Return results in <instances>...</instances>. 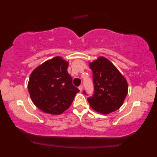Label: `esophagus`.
<instances>
[{
    "label": "esophagus",
    "instance_id": "34e87169",
    "mask_svg": "<svg viewBox=\"0 0 157 157\" xmlns=\"http://www.w3.org/2000/svg\"><path fill=\"white\" fill-rule=\"evenodd\" d=\"M78 89H79V91H82V90H83L82 86H78Z\"/></svg>",
    "mask_w": 157,
    "mask_h": 157
}]
</instances>
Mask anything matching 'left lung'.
I'll list each match as a JSON object with an SVG mask.
<instances>
[{
  "label": "left lung",
  "instance_id": "8db88e82",
  "mask_svg": "<svg viewBox=\"0 0 157 157\" xmlns=\"http://www.w3.org/2000/svg\"><path fill=\"white\" fill-rule=\"evenodd\" d=\"M89 65L93 71L95 90L94 96L88 98L90 106L102 114H109L118 110L128 94L125 77L104 56H99Z\"/></svg>",
  "mask_w": 157,
  "mask_h": 157
}]
</instances>
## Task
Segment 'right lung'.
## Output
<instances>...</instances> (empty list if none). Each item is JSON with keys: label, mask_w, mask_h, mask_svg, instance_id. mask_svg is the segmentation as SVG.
<instances>
[{"label": "right lung", "mask_w": 157, "mask_h": 157, "mask_svg": "<svg viewBox=\"0 0 157 157\" xmlns=\"http://www.w3.org/2000/svg\"><path fill=\"white\" fill-rule=\"evenodd\" d=\"M68 62L61 56L37 66L30 76L28 90L34 105L44 113L59 115L69 108L79 91L67 71Z\"/></svg>", "instance_id": "obj_1"}]
</instances>
